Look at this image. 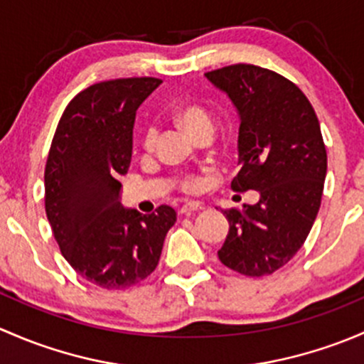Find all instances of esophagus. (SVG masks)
I'll return each mask as SVG.
<instances>
[{"mask_svg":"<svg viewBox=\"0 0 364 364\" xmlns=\"http://www.w3.org/2000/svg\"><path fill=\"white\" fill-rule=\"evenodd\" d=\"M201 208H203V205H201L200 201H187V203L182 205L178 212H181L182 215H191V213L194 212H200Z\"/></svg>","mask_w":364,"mask_h":364,"instance_id":"1","label":"esophagus"}]
</instances>
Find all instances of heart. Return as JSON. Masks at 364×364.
Segmentation results:
<instances>
[{
    "label": "heart",
    "mask_w": 364,
    "mask_h": 364,
    "mask_svg": "<svg viewBox=\"0 0 364 364\" xmlns=\"http://www.w3.org/2000/svg\"><path fill=\"white\" fill-rule=\"evenodd\" d=\"M177 117L181 124L186 127L191 136H200L203 133H213V117L203 105H186L177 112ZM157 140V127L149 126L144 133V147L145 151H152ZM200 182L196 177H183L181 187L183 191H196Z\"/></svg>",
    "instance_id": "b5f03b06"
}]
</instances>
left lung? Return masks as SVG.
Returning a JSON list of instances; mask_svg holds the SVG:
<instances>
[{"label":"left lung","instance_id":"8db88e82","mask_svg":"<svg viewBox=\"0 0 364 364\" xmlns=\"http://www.w3.org/2000/svg\"><path fill=\"white\" fill-rule=\"evenodd\" d=\"M238 110L237 193L259 191L256 205L224 210L230 231L220 263L247 277L272 275L301 249L321 207L328 156L319 119L301 89L254 65L205 73Z\"/></svg>","mask_w":364,"mask_h":364}]
</instances>
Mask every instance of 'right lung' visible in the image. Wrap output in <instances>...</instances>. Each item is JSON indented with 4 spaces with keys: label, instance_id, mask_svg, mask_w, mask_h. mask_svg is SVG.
<instances>
[{
    "label": "right lung",
    "instance_id": "add662e5",
    "mask_svg": "<svg viewBox=\"0 0 364 364\" xmlns=\"http://www.w3.org/2000/svg\"><path fill=\"white\" fill-rule=\"evenodd\" d=\"M161 78L131 77L89 85L59 119L45 164V212L71 268L103 289H126L159 263L177 212L124 208L121 182L133 151L136 110Z\"/></svg>",
    "mask_w": 364,
    "mask_h": 364
}]
</instances>
